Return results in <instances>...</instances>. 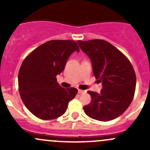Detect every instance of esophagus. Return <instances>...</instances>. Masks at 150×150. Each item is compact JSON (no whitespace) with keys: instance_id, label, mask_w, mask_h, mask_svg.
Returning <instances> with one entry per match:
<instances>
[{"instance_id":"esophagus-1","label":"esophagus","mask_w":150,"mask_h":150,"mask_svg":"<svg viewBox=\"0 0 150 150\" xmlns=\"http://www.w3.org/2000/svg\"><path fill=\"white\" fill-rule=\"evenodd\" d=\"M86 92V91H83V90H78V93L79 94H81V93H83Z\"/></svg>"}]
</instances>
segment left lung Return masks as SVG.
<instances>
[{"mask_svg": "<svg viewBox=\"0 0 150 150\" xmlns=\"http://www.w3.org/2000/svg\"><path fill=\"white\" fill-rule=\"evenodd\" d=\"M91 59L93 75L102 89L99 93L88 91L91 102L85 105V113L99 121H110L120 116L134 99L137 84L129 60L117 48L104 40H78Z\"/></svg>", "mask_w": 150, "mask_h": 150, "instance_id": "left-lung-1", "label": "left lung"}]
</instances>
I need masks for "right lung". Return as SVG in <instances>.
<instances>
[{"label": "right lung", "mask_w": 150, "mask_h": 150, "mask_svg": "<svg viewBox=\"0 0 150 150\" xmlns=\"http://www.w3.org/2000/svg\"><path fill=\"white\" fill-rule=\"evenodd\" d=\"M75 51L80 49L74 40H49L32 51L22 62L18 75L21 99L38 118L52 120L64 115L69 101L78 93L75 88L60 86L56 78Z\"/></svg>", "instance_id": "obj_1"}]
</instances>
